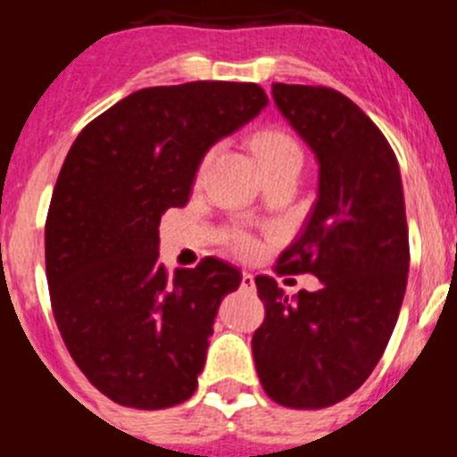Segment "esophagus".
<instances>
[{
  "instance_id": "1",
  "label": "esophagus",
  "mask_w": 457,
  "mask_h": 457,
  "mask_svg": "<svg viewBox=\"0 0 457 457\" xmlns=\"http://www.w3.org/2000/svg\"><path fill=\"white\" fill-rule=\"evenodd\" d=\"M240 286H242V290H249V293H252V290H256V281H253V274L242 272Z\"/></svg>"
}]
</instances>
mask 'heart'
<instances>
[{
  "label": "heart",
  "mask_w": 457,
  "mask_h": 457,
  "mask_svg": "<svg viewBox=\"0 0 457 457\" xmlns=\"http://www.w3.org/2000/svg\"><path fill=\"white\" fill-rule=\"evenodd\" d=\"M253 148L261 160L263 171L286 167H302V148L290 135L281 130H263L253 139ZM231 247L237 253H252L256 249L253 240L245 233H236L231 237Z\"/></svg>",
  "instance_id": "1"
}]
</instances>
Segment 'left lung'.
Listing matches in <instances>:
<instances>
[{
	"mask_svg": "<svg viewBox=\"0 0 457 457\" xmlns=\"http://www.w3.org/2000/svg\"><path fill=\"white\" fill-rule=\"evenodd\" d=\"M272 98L318 162V199L278 272H311L322 286L288 297L272 277H256L265 320L252 353L274 403L320 410L364 385L401 313L410 272L401 169L343 93L272 84Z\"/></svg>",
	"mask_w": 457,
	"mask_h": 457,
	"instance_id": "obj_1",
	"label": "left lung"
}]
</instances>
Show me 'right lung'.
Wrapping results in <instances>:
<instances>
[{
    "mask_svg": "<svg viewBox=\"0 0 457 457\" xmlns=\"http://www.w3.org/2000/svg\"><path fill=\"white\" fill-rule=\"evenodd\" d=\"M268 107L247 82H187L130 93L78 135L46 221L52 311L93 386L137 410L196 391L212 325L237 268L204 258L167 274L160 220L189 201L205 153Z\"/></svg>",
    "mask_w": 457,
    "mask_h": 457,
    "instance_id": "1",
    "label": "right lung"
}]
</instances>
